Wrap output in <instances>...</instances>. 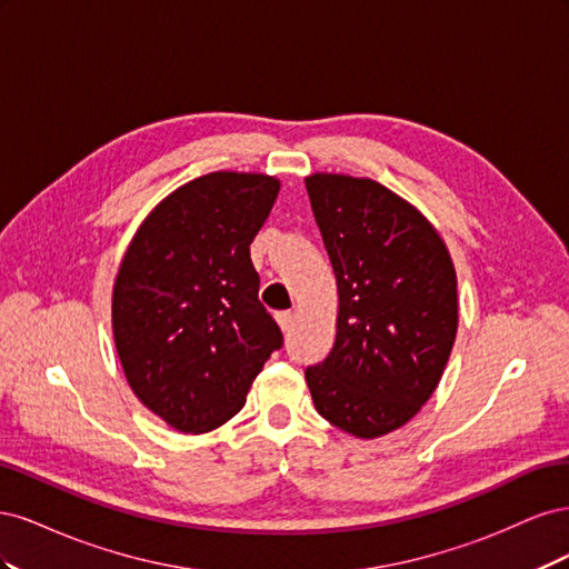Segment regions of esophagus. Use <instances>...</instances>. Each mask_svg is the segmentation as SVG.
Segmentation results:
<instances>
[{
  "mask_svg": "<svg viewBox=\"0 0 569 569\" xmlns=\"http://www.w3.org/2000/svg\"><path fill=\"white\" fill-rule=\"evenodd\" d=\"M274 318H278V325L282 327V332H289L291 327H295V313L291 311H280Z\"/></svg>",
  "mask_w": 569,
  "mask_h": 569,
  "instance_id": "34e87169",
  "label": "esophagus"
}]
</instances>
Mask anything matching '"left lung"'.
I'll return each mask as SVG.
<instances>
[{
	"label": "left lung",
	"instance_id": "1",
	"mask_svg": "<svg viewBox=\"0 0 569 569\" xmlns=\"http://www.w3.org/2000/svg\"><path fill=\"white\" fill-rule=\"evenodd\" d=\"M306 189L339 287L335 347L306 368V382L327 422L382 437L416 416L449 363L458 330L451 256L380 182L316 173Z\"/></svg>",
	"mask_w": 569,
	"mask_h": 569
}]
</instances>
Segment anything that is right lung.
Instances as JSON below:
<instances>
[{
  "label": "right lung",
  "instance_id": "right-lung-1",
  "mask_svg": "<svg viewBox=\"0 0 569 569\" xmlns=\"http://www.w3.org/2000/svg\"><path fill=\"white\" fill-rule=\"evenodd\" d=\"M280 182L211 173L166 197L137 230L113 287V339L128 385L187 435L228 422L282 330L258 301L249 244Z\"/></svg>",
  "mask_w": 569,
  "mask_h": 569
}]
</instances>
